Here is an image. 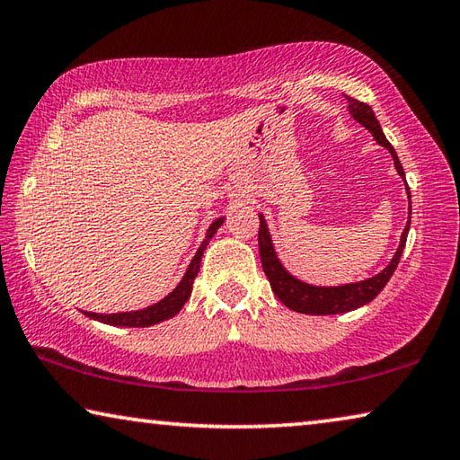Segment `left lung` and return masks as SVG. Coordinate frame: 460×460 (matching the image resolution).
Instances as JSON below:
<instances>
[{"label": "left lung", "mask_w": 460, "mask_h": 460, "mask_svg": "<svg viewBox=\"0 0 460 460\" xmlns=\"http://www.w3.org/2000/svg\"><path fill=\"white\" fill-rule=\"evenodd\" d=\"M348 108H349V114L354 116V120H358L362 127H367L370 133H373L375 141L378 145H383V147L391 153L399 176L405 180V172L403 167H401L397 153L393 149V145L387 141V137H385L378 120L375 119L373 108L354 98H348ZM405 190L410 194V188H405ZM407 231H410V221H407L403 233H401V243L397 247L395 256H393V260L389 261V266L385 268L383 272L373 276V279L344 284V287H313V284L296 280L295 276H290L287 270H284L280 260L276 258V252H274L272 239H270L264 217L260 215L258 245H260L261 268H264V274L268 276L270 287H272L274 295L279 296L280 303L287 305L288 309H293L296 313H307V315H335V313H348L370 303L385 288V284L389 282L393 272H395L401 253H403V247L407 242Z\"/></svg>", "instance_id": "1"}]
</instances>
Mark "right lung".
I'll return each mask as SVG.
<instances>
[{
    "instance_id": "1",
    "label": "right lung",
    "mask_w": 460,
    "mask_h": 460,
    "mask_svg": "<svg viewBox=\"0 0 460 460\" xmlns=\"http://www.w3.org/2000/svg\"><path fill=\"white\" fill-rule=\"evenodd\" d=\"M221 225H223V218H217V221H213V225H210L207 231V237H204V242L200 243L199 252H196V256L192 258L190 266H188L184 279H181V282L164 298V301H159L155 305H151V307L141 309V311L112 313V315L85 311V315L96 319V322L108 323V325H120V327H147V325H155L159 322H165V319L176 315V313H180V309L184 307V303L188 301V298H190L194 279L199 276V270H200L204 247L208 245V242L213 239V235L217 233V229L221 227Z\"/></svg>"
}]
</instances>
